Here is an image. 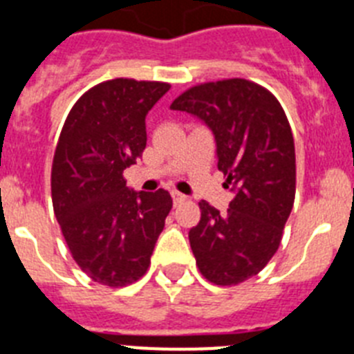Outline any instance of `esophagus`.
Returning <instances> with one entry per match:
<instances>
[{
	"label": "esophagus",
	"instance_id": "1",
	"mask_svg": "<svg viewBox=\"0 0 354 354\" xmlns=\"http://www.w3.org/2000/svg\"><path fill=\"white\" fill-rule=\"evenodd\" d=\"M171 198H174V204L177 205V204H183V202H186L187 196L180 192H171Z\"/></svg>",
	"mask_w": 354,
	"mask_h": 354
}]
</instances>
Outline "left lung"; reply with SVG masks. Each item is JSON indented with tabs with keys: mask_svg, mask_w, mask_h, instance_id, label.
<instances>
[{
	"mask_svg": "<svg viewBox=\"0 0 354 354\" xmlns=\"http://www.w3.org/2000/svg\"><path fill=\"white\" fill-rule=\"evenodd\" d=\"M207 124L218 170L236 196L227 212L200 202L189 245L214 286H237L277 253L296 195V154L286 111L261 84L241 77L192 86L170 106Z\"/></svg>",
	"mask_w": 354,
	"mask_h": 354,
	"instance_id": "1",
	"label": "left lung"
}]
</instances>
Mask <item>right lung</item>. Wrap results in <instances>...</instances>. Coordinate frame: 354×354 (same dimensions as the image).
I'll return each mask as SVG.
<instances>
[{
  "mask_svg": "<svg viewBox=\"0 0 354 354\" xmlns=\"http://www.w3.org/2000/svg\"><path fill=\"white\" fill-rule=\"evenodd\" d=\"M168 90L127 77L95 84L72 106L56 143L55 216L72 259L102 286L126 287L147 273L171 209L168 192H133L124 179L147 145V113Z\"/></svg>",
  "mask_w": 354,
  "mask_h": 354,
  "instance_id": "add662e5",
  "label": "right lung"
}]
</instances>
